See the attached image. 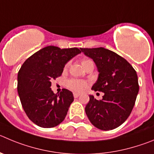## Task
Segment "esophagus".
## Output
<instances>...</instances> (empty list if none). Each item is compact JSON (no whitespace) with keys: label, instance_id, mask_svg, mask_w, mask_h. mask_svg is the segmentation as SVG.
Returning a JSON list of instances; mask_svg holds the SVG:
<instances>
[{"label":"esophagus","instance_id":"obj_1","mask_svg":"<svg viewBox=\"0 0 154 154\" xmlns=\"http://www.w3.org/2000/svg\"><path fill=\"white\" fill-rule=\"evenodd\" d=\"M79 95H80L79 93H76V92L73 93V96H74V98H78Z\"/></svg>","mask_w":154,"mask_h":154}]
</instances>
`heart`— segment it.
Masks as SVG:
<instances>
[{
	"label": "heart",
	"mask_w": 154,
	"mask_h": 154,
	"mask_svg": "<svg viewBox=\"0 0 154 154\" xmlns=\"http://www.w3.org/2000/svg\"><path fill=\"white\" fill-rule=\"evenodd\" d=\"M90 61L91 60L85 59V60H83L82 61V63L83 66H85V65ZM69 62L66 63V65L64 66L65 71L67 70V69L69 68ZM88 82L82 79H71L67 82L68 88H69L70 90H72V91H75V92H82V91H85L87 88V87H88Z\"/></svg>",
	"instance_id": "1"
}]
</instances>
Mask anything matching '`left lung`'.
<instances>
[{
	"label": "left lung",
	"mask_w": 154,
	"mask_h": 154,
	"mask_svg": "<svg viewBox=\"0 0 154 154\" xmlns=\"http://www.w3.org/2000/svg\"><path fill=\"white\" fill-rule=\"evenodd\" d=\"M80 49L94 60L99 72L92 89L105 93L100 101L89 95L85 113L95 128L115 129L128 119L134 106L139 91L136 71L125 59L109 49Z\"/></svg>",
	"instance_id": "left-lung-1"
}]
</instances>
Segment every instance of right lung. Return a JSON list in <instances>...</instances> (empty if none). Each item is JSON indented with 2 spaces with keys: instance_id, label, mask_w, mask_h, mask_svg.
<instances>
[{
  "instance_id": "right-lung-1",
  "label": "right lung",
  "mask_w": 154,
  "mask_h": 154,
  "mask_svg": "<svg viewBox=\"0 0 154 154\" xmlns=\"http://www.w3.org/2000/svg\"><path fill=\"white\" fill-rule=\"evenodd\" d=\"M81 53L78 48L49 46L29 56L18 72L17 91L21 105L31 121L44 128L63 122L74 101L72 91L51 90L52 80L60 77L66 63Z\"/></svg>"
}]
</instances>
